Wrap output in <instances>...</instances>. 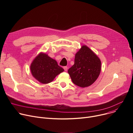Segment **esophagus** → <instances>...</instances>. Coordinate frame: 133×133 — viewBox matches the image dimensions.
I'll use <instances>...</instances> for the list:
<instances>
[{"label": "esophagus", "instance_id": "1", "mask_svg": "<svg viewBox=\"0 0 133 133\" xmlns=\"http://www.w3.org/2000/svg\"><path fill=\"white\" fill-rule=\"evenodd\" d=\"M64 69L65 71H66L67 70V69H68V67L67 66H65V67H64Z\"/></svg>", "mask_w": 133, "mask_h": 133}]
</instances>
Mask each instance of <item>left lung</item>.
I'll use <instances>...</instances> for the list:
<instances>
[{"mask_svg":"<svg viewBox=\"0 0 133 133\" xmlns=\"http://www.w3.org/2000/svg\"><path fill=\"white\" fill-rule=\"evenodd\" d=\"M101 70L98 57L86 45L82 46L75 54V63L68 70L72 83L82 88L92 85Z\"/></svg>","mask_w":133,"mask_h":133,"instance_id":"left-lung-1","label":"left lung"}]
</instances>
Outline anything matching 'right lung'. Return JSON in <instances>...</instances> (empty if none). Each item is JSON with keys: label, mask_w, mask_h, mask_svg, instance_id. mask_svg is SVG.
<instances>
[{"label": "right lung", "mask_w": 133, "mask_h": 133, "mask_svg": "<svg viewBox=\"0 0 133 133\" xmlns=\"http://www.w3.org/2000/svg\"><path fill=\"white\" fill-rule=\"evenodd\" d=\"M30 68L33 77L44 84L51 82L56 76L64 70L55 59L43 52L36 57Z\"/></svg>", "instance_id": "right-lung-1"}]
</instances>
